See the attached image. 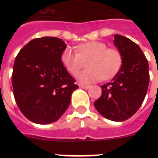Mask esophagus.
Returning a JSON list of instances; mask_svg holds the SVG:
<instances>
[{
  "label": "esophagus",
  "mask_w": 158,
  "mask_h": 158,
  "mask_svg": "<svg viewBox=\"0 0 158 158\" xmlns=\"http://www.w3.org/2000/svg\"><path fill=\"white\" fill-rule=\"evenodd\" d=\"M79 87H81V88H83V89H89V87H90V85H79Z\"/></svg>",
  "instance_id": "obj_1"
}]
</instances>
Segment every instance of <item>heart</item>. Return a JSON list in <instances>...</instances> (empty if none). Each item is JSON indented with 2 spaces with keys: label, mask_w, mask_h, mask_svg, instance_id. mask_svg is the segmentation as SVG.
<instances>
[{
  "label": "heart",
  "mask_w": 158,
  "mask_h": 158,
  "mask_svg": "<svg viewBox=\"0 0 158 158\" xmlns=\"http://www.w3.org/2000/svg\"><path fill=\"white\" fill-rule=\"evenodd\" d=\"M76 51L66 48L61 60L66 70L72 75H76L84 68L85 62L89 69L78 74L80 82L108 80L116 75L123 63L122 55L118 50L108 48L106 44L101 41H89L77 46Z\"/></svg>",
  "instance_id": "b5f03b06"
}]
</instances>
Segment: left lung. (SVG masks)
Returning <instances> with one entry per match:
<instances>
[{
  "label": "left lung",
  "instance_id": "obj_1",
  "mask_svg": "<svg viewBox=\"0 0 158 158\" xmlns=\"http://www.w3.org/2000/svg\"><path fill=\"white\" fill-rule=\"evenodd\" d=\"M114 45L122 55V67L111 82L102 85V96L94 105L104 118L121 122L141 106L149 85V66L141 49L131 40L115 35Z\"/></svg>",
  "mask_w": 158,
  "mask_h": 158
}]
</instances>
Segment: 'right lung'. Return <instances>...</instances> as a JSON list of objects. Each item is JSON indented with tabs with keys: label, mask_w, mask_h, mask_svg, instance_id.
<instances>
[{
	"label": "right lung",
	"mask_w": 158,
	"mask_h": 158,
	"mask_svg": "<svg viewBox=\"0 0 158 158\" xmlns=\"http://www.w3.org/2000/svg\"><path fill=\"white\" fill-rule=\"evenodd\" d=\"M67 45L56 37L36 38L23 47L13 65V96L21 113L36 123L56 121L68 109L78 89L62 64Z\"/></svg>",
	"instance_id": "right-lung-1"
}]
</instances>
